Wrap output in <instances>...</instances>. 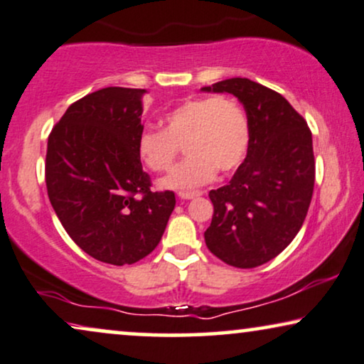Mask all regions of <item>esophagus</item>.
Instances as JSON below:
<instances>
[{"label":"esophagus","mask_w":364,"mask_h":364,"mask_svg":"<svg viewBox=\"0 0 364 364\" xmlns=\"http://www.w3.org/2000/svg\"><path fill=\"white\" fill-rule=\"evenodd\" d=\"M200 195H201L200 191H181V193H178V196L181 198V200H193V198H196Z\"/></svg>","instance_id":"esophagus-1"}]
</instances>
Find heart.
Wrapping results in <instances>:
<instances>
[{
    "mask_svg": "<svg viewBox=\"0 0 364 364\" xmlns=\"http://www.w3.org/2000/svg\"><path fill=\"white\" fill-rule=\"evenodd\" d=\"M164 129H142L137 156L151 171H166L185 144L188 158L159 179L163 190L190 191L206 185L216 169L232 173L245 159L250 127L245 110L233 97L185 100L164 116Z\"/></svg>",
    "mask_w": 364,
    "mask_h": 364,
    "instance_id": "heart-1",
    "label": "heart"
}]
</instances>
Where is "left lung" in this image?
I'll return each mask as SVG.
<instances>
[{"instance_id":"left-lung-1","label":"left lung","mask_w":364,"mask_h":364,"mask_svg":"<svg viewBox=\"0 0 364 364\" xmlns=\"http://www.w3.org/2000/svg\"><path fill=\"white\" fill-rule=\"evenodd\" d=\"M201 90L235 95L250 127L247 158L208 195L206 247L225 264L254 269L277 257L304 223L316 178L312 134L282 95L254 80L235 77Z\"/></svg>"}]
</instances>
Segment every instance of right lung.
I'll list each match as a JSON object with an SVG mask.
<instances>
[{
	"mask_svg": "<svg viewBox=\"0 0 364 364\" xmlns=\"http://www.w3.org/2000/svg\"><path fill=\"white\" fill-rule=\"evenodd\" d=\"M144 94L126 87L92 92L67 109L48 137L50 203L72 240L110 265L149 255L176 205L173 191H151L137 156Z\"/></svg>",
	"mask_w": 364,
	"mask_h": 364,
	"instance_id": "obj_1",
	"label": "right lung"
}]
</instances>
